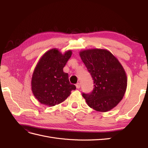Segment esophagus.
<instances>
[{
  "mask_svg": "<svg viewBox=\"0 0 148 148\" xmlns=\"http://www.w3.org/2000/svg\"><path fill=\"white\" fill-rule=\"evenodd\" d=\"M76 87H77V89H79L80 87H81V85H80V84L78 83L77 84H76Z\"/></svg>",
  "mask_w": 148,
  "mask_h": 148,
  "instance_id": "obj_1",
  "label": "esophagus"
}]
</instances>
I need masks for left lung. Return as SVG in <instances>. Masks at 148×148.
<instances>
[{"instance_id":"obj_1","label":"left lung","mask_w":148,"mask_h":148,"mask_svg":"<svg viewBox=\"0 0 148 148\" xmlns=\"http://www.w3.org/2000/svg\"><path fill=\"white\" fill-rule=\"evenodd\" d=\"M79 56L94 81L93 91L82 95L87 104L101 112L112 109L127 89V77L122 64L106 49H87L80 51Z\"/></svg>"}]
</instances>
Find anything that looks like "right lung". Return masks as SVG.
I'll return each instance as SVG.
<instances>
[{
	"mask_svg": "<svg viewBox=\"0 0 148 148\" xmlns=\"http://www.w3.org/2000/svg\"><path fill=\"white\" fill-rule=\"evenodd\" d=\"M71 54V50L62 54L57 49H52L38 62L31 78V90L42 104L50 107L59 104L76 89L69 82L68 73L63 70Z\"/></svg>",
	"mask_w": 148,
	"mask_h": 148,
	"instance_id": "add662e5",
	"label": "right lung"
}]
</instances>
